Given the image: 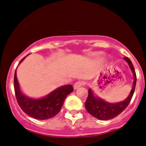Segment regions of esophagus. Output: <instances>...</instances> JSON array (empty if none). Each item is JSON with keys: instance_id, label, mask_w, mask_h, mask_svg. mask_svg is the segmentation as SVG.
Here are the masks:
<instances>
[{"instance_id": "1", "label": "esophagus", "mask_w": 146, "mask_h": 146, "mask_svg": "<svg viewBox=\"0 0 146 146\" xmlns=\"http://www.w3.org/2000/svg\"><path fill=\"white\" fill-rule=\"evenodd\" d=\"M85 84V82L84 81H78L75 83L74 86H73V88L74 89H78V88H80V86H84Z\"/></svg>"}]
</instances>
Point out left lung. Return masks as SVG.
Listing matches in <instances>:
<instances>
[{
  "mask_svg": "<svg viewBox=\"0 0 146 146\" xmlns=\"http://www.w3.org/2000/svg\"><path fill=\"white\" fill-rule=\"evenodd\" d=\"M124 59L128 63L134 75V82L132 90L130 91V95L124 101L117 104L108 103L102 99L95 97L91 90H88V95L86 101L85 102V107H86V109L88 113H90L92 116L98 119L109 120L117 117L126 108V107L128 106L131 101V99L133 96L134 92L135 90V86H136L137 75L130 60L127 57H125Z\"/></svg>",
  "mask_w": 146,
  "mask_h": 146,
  "instance_id": "left-lung-1",
  "label": "left lung"
}]
</instances>
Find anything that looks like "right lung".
<instances>
[{
	"instance_id": "1",
	"label": "right lung",
	"mask_w": 146,
	"mask_h": 146,
	"mask_svg": "<svg viewBox=\"0 0 146 146\" xmlns=\"http://www.w3.org/2000/svg\"><path fill=\"white\" fill-rule=\"evenodd\" d=\"M25 58L21 60L20 63ZM14 82L15 95L19 106L29 116L40 120L48 119L56 116L61 109L65 98L73 91L71 85H66L57 88L44 98L33 100L25 96L21 93L16 77V71L14 73Z\"/></svg>"
}]
</instances>
